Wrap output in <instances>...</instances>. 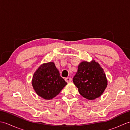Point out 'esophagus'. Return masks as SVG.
Masks as SVG:
<instances>
[{
    "label": "esophagus",
    "instance_id": "34e87169",
    "mask_svg": "<svg viewBox=\"0 0 130 130\" xmlns=\"http://www.w3.org/2000/svg\"><path fill=\"white\" fill-rule=\"evenodd\" d=\"M65 80L67 83H70L71 82V80H72V79H71V78H70V77H68V78H66L65 79Z\"/></svg>",
    "mask_w": 130,
    "mask_h": 130
}]
</instances>
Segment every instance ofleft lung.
Instances as JSON below:
<instances>
[{
    "label": "left lung",
    "mask_w": 130,
    "mask_h": 130,
    "mask_svg": "<svg viewBox=\"0 0 130 130\" xmlns=\"http://www.w3.org/2000/svg\"><path fill=\"white\" fill-rule=\"evenodd\" d=\"M73 82L78 88L79 93L89 100L100 96L107 85L103 69L95 61L90 62L83 61L80 63Z\"/></svg>",
    "instance_id": "obj_1"
}]
</instances>
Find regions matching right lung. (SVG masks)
<instances>
[{
    "label": "right lung",
    "mask_w": 130,
    "mask_h": 130,
    "mask_svg": "<svg viewBox=\"0 0 130 130\" xmlns=\"http://www.w3.org/2000/svg\"><path fill=\"white\" fill-rule=\"evenodd\" d=\"M67 84L52 62L41 65L33 76L32 85L35 92L48 100L59 94Z\"/></svg>",
    "instance_id": "obj_1"
}]
</instances>
